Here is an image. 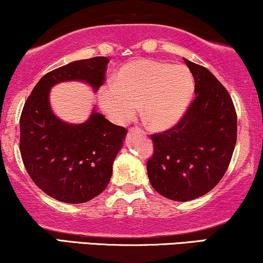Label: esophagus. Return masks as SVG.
Segmentation results:
<instances>
[{
  "label": "esophagus",
  "mask_w": 263,
  "mask_h": 263,
  "mask_svg": "<svg viewBox=\"0 0 263 263\" xmlns=\"http://www.w3.org/2000/svg\"><path fill=\"white\" fill-rule=\"evenodd\" d=\"M130 133H142V134H146L145 130H142V129L140 128H130V130H129Z\"/></svg>",
  "instance_id": "esophagus-1"
}]
</instances>
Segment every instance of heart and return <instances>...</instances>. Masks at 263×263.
I'll list each match as a JSON object with an SVG mask.
<instances>
[{
    "label": "heart",
    "mask_w": 263,
    "mask_h": 263,
    "mask_svg": "<svg viewBox=\"0 0 263 263\" xmlns=\"http://www.w3.org/2000/svg\"><path fill=\"white\" fill-rule=\"evenodd\" d=\"M193 92L194 78L186 67L142 59L122 67L114 84L103 85L98 102L114 123H129L138 115L140 105L149 127L165 129L183 116Z\"/></svg>",
    "instance_id": "heart-1"
}]
</instances>
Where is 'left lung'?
Here are the masks:
<instances>
[{
  "label": "left lung",
  "instance_id": "obj_1",
  "mask_svg": "<svg viewBox=\"0 0 263 263\" xmlns=\"http://www.w3.org/2000/svg\"><path fill=\"white\" fill-rule=\"evenodd\" d=\"M184 62L196 96L177 124L151 135L154 151L147 161L151 184L174 201L211 192L228 170L237 141V114L228 89L207 68Z\"/></svg>",
  "mask_w": 263,
  "mask_h": 263
}]
</instances>
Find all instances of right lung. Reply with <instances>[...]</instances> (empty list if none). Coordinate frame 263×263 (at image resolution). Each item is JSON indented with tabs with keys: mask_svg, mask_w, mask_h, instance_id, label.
<instances>
[{
	"mask_svg": "<svg viewBox=\"0 0 263 263\" xmlns=\"http://www.w3.org/2000/svg\"><path fill=\"white\" fill-rule=\"evenodd\" d=\"M109 59L75 61L49 71L34 86L20 116V153L34 184L66 203H84L104 192L127 129L93 111L88 121L70 124L59 120L49 91L62 81L80 80L97 91L105 81Z\"/></svg>",
	"mask_w": 263,
	"mask_h": 263,
	"instance_id": "add662e5",
	"label": "right lung"
}]
</instances>
